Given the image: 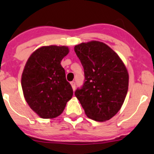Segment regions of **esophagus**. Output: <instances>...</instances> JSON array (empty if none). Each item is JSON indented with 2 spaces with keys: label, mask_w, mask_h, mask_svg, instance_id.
<instances>
[{
  "label": "esophagus",
  "mask_w": 154,
  "mask_h": 154,
  "mask_svg": "<svg viewBox=\"0 0 154 154\" xmlns=\"http://www.w3.org/2000/svg\"><path fill=\"white\" fill-rule=\"evenodd\" d=\"M71 87H72V88H73V90H75V88H76V86H75V83H74V82H71Z\"/></svg>",
  "instance_id": "1"
}]
</instances>
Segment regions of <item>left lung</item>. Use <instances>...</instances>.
<instances>
[{
  "label": "left lung",
  "mask_w": 154,
  "mask_h": 154,
  "mask_svg": "<svg viewBox=\"0 0 154 154\" xmlns=\"http://www.w3.org/2000/svg\"><path fill=\"white\" fill-rule=\"evenodd\" d=\"M74 51L84 68L85 83L77 89L78 99L87 117L106 122L121 109L129 85V74L119 56L105 43L82 42Z\"/></svg>",
  "instance_id": "left-lung-1"
}]
</instances>
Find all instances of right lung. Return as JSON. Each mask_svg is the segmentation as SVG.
<instances>
[{"instance_id": "obj_1", "label": "right lung", "mask_w": 154, "mask_h": 154, "mask_svg": "<svg viewBox=\"0 0 154 154\" xmlns=\"http://www.w3.org/2000/svg\"><path fill=\"white\" fill-rule=\"evenodd\" d=\"M67 46H42L26 63L21 75L23 94L31 109L42 119H54L64 110L73 95L61 61Z\"/></svg>"}]
</instances>
